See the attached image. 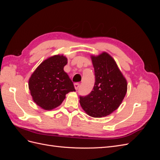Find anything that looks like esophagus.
<instances>
[{"instance_id":"obj_1","label":"esophagus","mask_w":160,"mask_h":160,"mask_svg":"<svg viewBox=\"0 0 160 160\" xmlns=\"http://www.w3.org/2000/svg\"><path fill=\"white\" fill-rule=\"evenodd\" d=\"M74 87H75V89L76 90H77V89H79V83H74Z\"/></svg>"}]
</instances>
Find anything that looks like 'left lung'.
<instances>
[{"label": "left lung", "mask_w": 160, "mask_h": 160, "mask_svg": "<svg viewBox=\"0 0 160 160\" xmlns=\"http://www.w3.org/2000/svg\"><path fill=\"white\" fill-rule=\"evenodd\" d=\"M95 82L93 91L85 97H80L79 103L91 117H105L117 109L128 90L127 80L109 53L91 55Z\"/></svg>", "instance_id": "1"}]
</instances>
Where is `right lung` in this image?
I'll return each instance as SVG.
<instances>
[{
	"instance_id": "obj_1",
	"label": "right lung",
	"mask_w": 160,
	"mask_h": 160,
	"mask_svg": "<svg viewBox=\"0 0 160 160\" xmlns=\"http://www.w3.org/2000/svg\"><path fill=\"white\" fill-rule=\"evenodd\" d=\"M67 58L55 55L43 61L28 80L32 100L45 110H52L62 103L65 95L75 91L73 83L64 71Z\"/></svg>"
}]
</instances>
